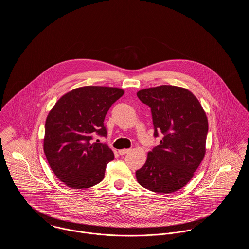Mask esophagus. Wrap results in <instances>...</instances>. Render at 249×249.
Returning <instances> with one entry per match:
<instances>
[{"label": "esophagus", "mask_w": 249, "mask_h": 249, "mask_svg": "<svg viewBox=\"0 0 249 249\" xmlns=\"http://www.w3.org/2000/svg\"><path fill=\"white\" fill-rule=\"evenodd\" d=\"M130 149H120L119 150V153L120 155L127 154L128 152H130Z\"/></svg>", "instance_id": "34e87169"}]
</instances>
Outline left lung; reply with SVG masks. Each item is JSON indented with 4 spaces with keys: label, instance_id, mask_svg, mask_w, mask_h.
Instances as JSON below:
<instances>
[{
    "label": "left lung",
    "instance_id": "1",
    "mask_svg": "<svg viewBox=\"0 0 249 249\" xmlns=\"http://www.w3.org/2000/svg\"><path fill=\"white\" fill-rule=\"evenodd\" d=\"M137 96L151 108L154 136L160 132L162 139L147 153L136 179L154 192L178 191L190 182L204 158L206 114L198 99L184 88L162 85L141 89Z\"/></svg>",
    "mask_w": 249,
    "mask_h": 249
}]
</instances>
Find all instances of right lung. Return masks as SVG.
<instances>
[{
	"instance_id": "add662e5",
	"label": "right lung",
	"mask_w": 249,
	"mask_h": 249,
	"mask_svg": "<svg viewBox=\"0 0 249 249\" xmlns=\"http://www.w3.org/2000/svg\"><path fill=\"white\" fill-rule=\"evenodd\" d=\"M124 94L119 88L86 86L61 96L49 111L44 152L55 176L71 189H89L105 178L114 153L92 135L107 136L104 121L111 106Z\"/></svg>"
}]
</instances>
